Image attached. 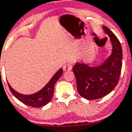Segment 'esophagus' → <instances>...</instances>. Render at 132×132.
Returning a JSON list of instances; mask_svg holds the SVG:
<instances>
[{
	"mask_svg": "<svg viewBox=\"0 0 132 132\" xmlns=\"http://www.w3.org/2000/svg\"><path fill=\"white\" fill-rule=\"evenodd\" d=\"M63 69L65 72H66V71H70V70H72V64L68 63V64H65L64 66H63Z\"/></svg>",
	"mask_w": 132,
	"mask_h": 132,
	"instance_id": "esophagus-1",
	"label": "esophagus"
}]
</instances>
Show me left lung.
<instances>
[{"label":"left lung","mask_w":132,"mask_h":132,"mask_svg":"<svg viewBox=\"0 0 132 132\" xmlns=\"http://www.w3.org/2000/svg\"><path fill=\"white\" fill-rule=\"evenodd\" d=\"M103 28L110 37L113 45L111 56L97 67H90L80 63H77L73 67L79 94L88 100L99 99L110 93L118 84L121 72V44L109 28L105 26Z\"/></svg>","instance_id":"8db88e82"}]
</instances>
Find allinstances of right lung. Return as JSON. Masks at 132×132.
<instances>
[{
  "instance_id": "add662e5",
  "label": "right lung",
  "mask_w": 132,
  "mask_h": 132,
  "mask_svg": "<svg viewBox=\"0 0 132 132\" xmlns=\"http://www.w3.org/2000/svg\"><path fill=\"white\" fill-rule=\"evenodd\" d=\"M62 73V69L60 68L42 89L35 94L30 95H23L19 94L13 90L8 83V85L12 94L22 103L33 108H41L47 104L51 101L54 94V87L55 83L59 79Z\"/></svg>"
}]
</instances>
